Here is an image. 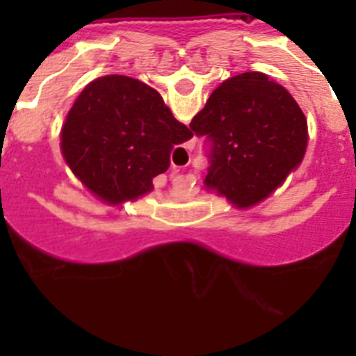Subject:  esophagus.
Listing matches in <instances>:
<instances>
[{
	"label": "esophagus",
	"mask_w": 356,
	"mask_h": 356,
	"mask_svg": "<svg viewBox=\"0 0 356 356\" xmlns=\"http://www.w3.org/2000/svg\"><path fill=\"white\" fill-rule=\"evenodd\" d=\"M178 172H180V169H178V168L171 169V175H178Z\"/></svg>",
	"instance_id": "obj_1"
}]
</instances>
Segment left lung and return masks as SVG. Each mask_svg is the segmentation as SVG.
<instances>
[{"instance_id": "left-lung-1", "label": "left lung", "mask_w": 356, "mask_h": 356, "mask_svg": "<svg viewBox=\"0 0 356 356\" xmlns=\"http://www.w3.org/2000/svg\"><path fill=\"white\" fill-rule=\"evenodd\" d=\"M191 128L212 143L205 188L237 209L259 205L282 187L308 146L303 110L285 87L259 71L222 81Z\"/></svg>"}]
</instances>
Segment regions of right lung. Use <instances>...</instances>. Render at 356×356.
<instances>
[{"label":"right lung","mask_w":356,"mask_h":356,"mask_svg":"<svg viewBox=\"0 0 356 356\" xmlns=\"http://www.w3.org/2000/svg\"><path fill=\"white\" fill-rule=\"evenodd\" d=\"M193 131L153 87L124 74L90 81L69 108L60 131L64 162L81 185L108 205L153 191L169 153Z\"/></svg>","instance_id":"right-lung-1"}]
</instances>
